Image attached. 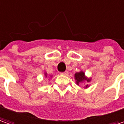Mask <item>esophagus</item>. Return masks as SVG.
Segmentation results:
<instances>
[{"instance_id": "1", "label": "esophagus", "mask_w": 124, "mask_h": 124, "mask_svg": "<svg viewBox=\"0 0 124 124\" xmlns=\"http://www.w3.org/2000/svg\"><path fill=\"white\" fill-rule=\"evenodd\" d=\"M68 73H69V72H68V71H65V72H62V73H60V74H61V75H68Z\"/></svg>"}]
</instances>
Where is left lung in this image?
Masks as SVG:
<instances>
[{
	"mask_svg": "<svg viewBox=\"0 0 124 124\" xmlns=\"http://www.w3.org/2000/svg\"><path fill=\"white\" fill-rule=\"evenodd\" d=\"M75 80L76 81L77 85H79L80 83H84V82H86V84L85 85L84 88H87L89 87V86H88V84L87 83L90 82L91 81V78H87L85 75L84 72L81 70L79 72H78V73H75Z\"/></svg>",
	"mask_w": 124,
	"mask_h": 124,
	"instance_id": "1",
	"label": "left lung"
}]
</instances>
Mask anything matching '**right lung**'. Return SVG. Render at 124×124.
Wrapping results in <instances>:
<instances>
[{
  "label": "right lung",
  "mask_w": 124,
  "mask_h": 124,
  "mask_svg": "<svg viewBox=\"0 0 124 124\" xmlns=\"http://www.w3.org/2000/svg\"><path fill=\"white\" fill-rule=\"evenodd\" d=\"M45 76L46 78H47V73H45ZM50 77H52V75H51Z\"/></svg>",
  "instance_id": "1"
}]
</instances>
